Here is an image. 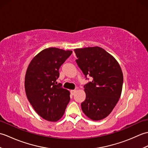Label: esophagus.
<instances>
[{
	"label": "esophagus",
	"mask_w": 148,
	"mask_h": 148,
	"mask_svg": "<svg viewBox=\"0 0 148 148\" xmlns=\"http://www.w3.org/2000/svg\"><path fill=\"white\" fill-rule=\"evenodd\" d=\"M76 90H71V95H74V93H76Z\"/></svg>",
	"instance_id": "obj_1"
}]
</instances>
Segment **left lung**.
I'll return each mask as SVG.
<instances>
[{
  "mask_svg": "<svg viewBox=\"0 0 148 148\" xmlns=\"http://www.w3.org/2000/svg\"><path fill=\"white\" fill-rule=\"evenodd\" d=\"M76 62L86 79V99L81 103L83 112L92 120L107 117L120 98L123 76L118 62L100 47L75 49Z\"/></svg>",
  "mask_w": 148,
  "mask_h": 148,
  "instance_id": "left-lung-1",
  "label": "left lung"
}]
</instances>
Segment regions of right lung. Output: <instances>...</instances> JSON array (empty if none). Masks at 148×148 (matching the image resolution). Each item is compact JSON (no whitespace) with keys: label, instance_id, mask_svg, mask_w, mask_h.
Wrapping results in <instances>:
<instances>
[{"label":"right lung","instance_id":"1","mask_svg":"<svg viewBox=\"0 0 148 148\" xmlns=\"http://www.w3.org/2000/svg\"><path fill=\"white\" fill-rule=\"evenodd\" d=\"M72 51L49 48L38 53L27 68L25 88L29 102L40 117L56 121L64 115L70 101V93L56 79L59 69Z\"/></svg>","mask_w":148,"mask_h":148}]
</instances>
